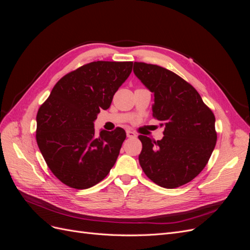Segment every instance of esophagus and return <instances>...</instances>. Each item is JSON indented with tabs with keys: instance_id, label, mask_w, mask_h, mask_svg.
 I'll return each mask as SVG.
<instances>
[{
	"instance_id": "1",
	"label": "esophagus",
	"mask_w": 250,
	"mask_h": 250,
	"mask_svg": "<svg viewBox=\"0 0 250 250\" xmlns=\"http://www.w3.org/2000/svg\"><path fill=\"white\" fill-rule=\"evenodd\" d=\"M126 134H127L128 138H135V137H137V134H135L132 130H129V129L126 130Z\"/></svg>"
}]
</instances>
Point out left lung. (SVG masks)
I'll list each match as a JSON object with an SVG mask.
<instances>
[{
    "label": "left lung",
    "instance_id": "obj_1",
    "mask_svg": "<svg viewBox=\"0 0 250 250\" xmlns=\"http://www.w3.org/2000/svg\"><path fill=\"white\" fill-rule=\"evenodd\" d=\"M133 72L153 95V117L164 138L139 135V162L146 175L166 188L193 180L206 167L216 146L215 116L190 83L165 67L134 62Z\"/></svg>",
    "mask_w": 250,
    "mask_h": 250
}]
</instances>
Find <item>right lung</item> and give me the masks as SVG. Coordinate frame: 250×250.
I'll return each instance as SVG.
<instances>
[{
    "label": "right lung",
    "instance_id": "obj_1",
    "mask_svg": "<svg viewBox=\"0 0 250 250\" xmlns=\"http://www.w3.org/2000/svg\"><path fill=\"white\" fill-rule=\"evenodd\" d=\"M132 62H94L60 79L36 116V142L48 167L64 185L84 190L116 164L126 139L121 127L95 133L101 109L109 108L129 77Z\"/></svg>",
    "mask_w": 250,
    "mask_h": 250
}]
</instances>
